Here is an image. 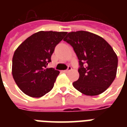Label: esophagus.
Returning a JSON list of instances; mask_svg holds the SVG:
<instances>
[{"mask_svg": "<svg viewBox=\"0 0 127 127\" xmlns=\"http://www.w3.org/2000/svg\"><path fill=\"white\" fill-rule=\"evenodd\" d=\"M71 70H72V68L70 67V66H68V69L66 70H64L63 72H64V73H68V72L70 71Z\"/></svg>", "mask_w": 127, "mask_h": 127, "instance_id": "esophagus-1", "label": "esophagus"}]
</instances>
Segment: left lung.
<instances>
[{"mask_svg":"<svg viewBox=\"0 0 127 127\" xmlns=\"http://www.w3.org/2000/svg\"><path fill=\"white\" fill-rule=\"evenodd\" d=\"M71 45L79 60V78L72 85L86 95L104 92L116 77L118 58L101 37L86 31L68 33L63 39Z\"/></svg>","mask_w":127,"mask_h":127,"instance_id":"obj_1","label":"left lung"}]
</instances>
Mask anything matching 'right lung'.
Returning a JSON list of instances; mask_svg holds the SVG:
<instances>
[{
	"label": "right lung",
	"mask_w": 127,
	"mask_h": 127,
	"mask_svg": "<svg viewBox=\"0 0 127 127\" xmlns=\"http://www.w3.org/2000/svg\"><path fill=\"white\" fill-rule=\"evenodd\" d=\"M66 32L40 31L26 39L15 51L12 73L15 82L25 94L41 97L51 90L60 72L47 68L55 47Z\"/></svg>",
	"instance_id": "right-lung-1"
}]
</instances>
